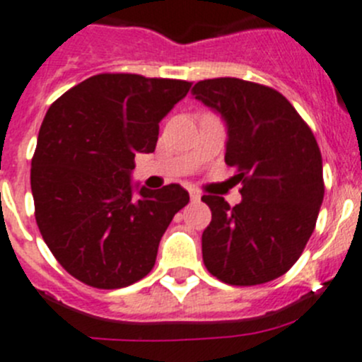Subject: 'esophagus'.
I'll list each match as a JSON object with an SVG mask.
<instances>
[{
  "label": "esophagus",
  "instance_id": "esophagus-1",
  "mask_svg": "<svg viewBox=\"0 0 362 362\" xmlns=\"http://www.w3.org/2000/svg\"><path fill=\"white\" fill-rule=\"evenodd\" d=\"M189 194H191V202H199V198H202V194L198 191H194V189H191Z\"/></svg>",
  "mask_w": 362,
  "mask_h": 362
}]
</instances>
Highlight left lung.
<instances>
[{
  "label": "left lung",
  "instance_id": "left-lung-1",
  "mask_svg": "<svg viewBox=\"0 0 362 362\" xmlns=\"http://www.w3.org/2000/svg\"><path fill=\"white\" fill-rule=\"evenodd\" d=\"M192 96L228 126L226 164L242 202L203 196L211 222L203 262L229 286H259L289 272L305 250L324 199L322 156L308 124L279 90L242 78L202 80Z\"/></svg>",
  "mask_w": 362,
  "mask_h": 362
}]
</instances>
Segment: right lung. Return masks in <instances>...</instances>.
I'll return each instance as SVG.
<instances>
[{"instance_id": "add662e5", "label": "right lung", "mask_w": 362, "mask_h": 362, "mask_svg": "<svg viewBox=\"0 0 362 362\" xmlns=\"http://www.w3.org/2000/svg\"><path fill=\"white\" fill-rule=\"evenodd\" d=\"M192 83L101 73L50 105L31 160L35 217L61 266L96 289L138 282L189 203L178 184L133 196L136 152H154L159 122Z\"/></svg>"}]
</instances>
